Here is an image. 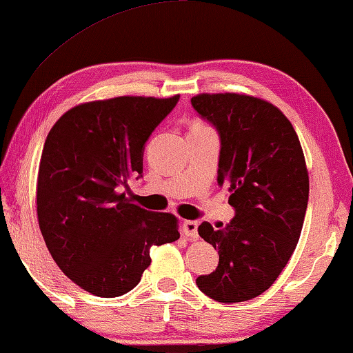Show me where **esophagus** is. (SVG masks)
Wrapping results in <instances>:
<instances>
[{"instance_id": "1", "label": "esophagus", "mask_w": 353, "mask_h": 353, "mask_svg": "<svg viewBox=\"0 0 353 353\" xmlns=\"http://www.w3.org/2000/svg\"><path fill=\"white\" fill-rule=\"evenodd\" d=\"M198 221H183V224H182V229H183V234L187 235V236H190L191 240H196V238H198L199 235H198Z\"/></svg>"}]
</instances>
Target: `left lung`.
Segmentation results:
<instances>
[{
  "label": "left lung",
  "instance_id": "1",
  "mask_svg": "<svg viewBox=\"0 0 353 353\" xmlns=\"http://www.w3.org/2000/svg\"><path fill=\"white\" fill-rule=\"evenodd\" d=\"M221 140L218 183L229 187L235 216L199 235L219 263L196 285L221 303L250 301L276 282L294 252L308 204V171L294 128L276 105L238 93L191 98Z\"/></svg>",
  "mask_w": 353,
  "mask_h": 353
}]
</instances>
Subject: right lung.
<instances>
[{
  "mask_svg": "<svg viewBox=\"0 0 353 353\" xmlns=\"http://www.w3.org/2000/svg\"><path fill=\"white\" fill-rule=\"evenodd\" d=\"M171 98L118 97L73 107L46 137L37 177V218L46 248L82 290L118 297L139 285L149 249L179 240L177 218L135 205L121 187L143 172L152 130Z\"/></svg>",
  "mask_w": 353,
  "mask_h": 353,
  "instance_id": "1",
  "label": "right lung"
}]
</instances>
